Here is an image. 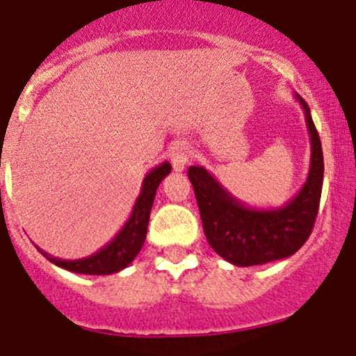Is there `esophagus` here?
<instances>
[{
    "label": "esophagus",
    "instance_id": "obj_1",
    "mask_svg": "<svg viewBox=\"0 0 356 356\" xmlns=\"http://www.w3.org/2000/svg\"><path fill=\"white\" fill-rule=\"evenodd\" d=\"M168 156H170L172 165H174L175 172H182L186 168V165L189 163V149L184 143H177L175 146H172L168 149Z\"/></svg>",
    "mask_w": 356,
    "mask_h": 356
}]
</instances>
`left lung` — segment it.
Returning a JSON list of instances; mask_svg holds the SVG:
<instances>
[{
  "label": "left lung",
  "mask_w": 356,
  "mask_h": 356,
  "mask_svg": "<svg viewBox=\"0 0 356 356\" xmlns=\"http://www.w3.org/2000/svg\"><path fill=\"white\" fill-rule=\"evenodd\" d=\"M310 136V170L296 196L279 208H253L232 196L204 167L193 165L188 175L198 201L208 245L238 267L264 265L296 253L312 234L324 182V155L310 108L300 95Z\"/></svg>",
  "instance_id": "1"
}]
</instances>
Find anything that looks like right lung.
Segmentation results:
<instances>
[{"label": "right lung", "instance_id": "1", "mask_svg": "<svg viewBox=\"0 0 356 356\" xmlns=\"http://www.w3.org/2000/svg\"><path fill=\"white\" fill-rule=\"evenodd\" d=\"M170 170L172 165L168 161H163V163L156 165L155 168H152L146 174L141 186V193H139L138 200L132 207V213L129 220L125 222L124 227L117 232V236L111 239L108 245H105L96 253L89 254L86 258H79V260H62V258L51 257L49 253L42 251L41 248H38V250L41 251L42 257L48 258L56 267L75 272V274L110 275L115 274V272L124 270L125 267L132 264L136 254L141 251L143 245H145L149 213H152L156 189L160 182L170 174Z\"/></svg>", "mask_w": 356, "mask_h": 356}]
</instances>
